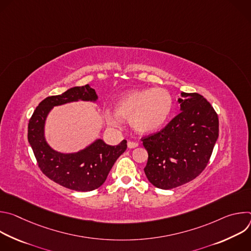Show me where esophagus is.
Segmentation results:
<instances>
[{"label": "esophagus", "mask_w": 251, "mask_h": 251, "mask_svg": "<svg viewBox=\"0 0 251 251\" xmlns=\"http://www.w3.org/2000/svg\"><path fill=\"white\" fill-rule=\"evenodd\" d=\"M138 143H136V142H131V141H129L128 142V144H127V146H128V148L129 149H133V148H136V147H138Z\"/></svg>", "instance_id": "esophagus-1"}]
</instances>
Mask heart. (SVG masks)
Returning <instances> with one entry per match:
<instances>
[{"mask_svg": "<svg viewBox=\"0 0 251 251\" xmlns=\"http://www.w3.org/2000/svg\"><path fill=\"white\" fill-rule=\"evenodd\" d=\"M172 109L173 98L166 89L133 90L124 94L116 102L115 115L106 113V121L111 126H118V117L121 120L129 121L136 132L146 134L159 129L169 118Z\"/></svg>", "mask_w": 251, "mask_h": 251, "instance_id": "1", "label": "heart"}]
</instances>
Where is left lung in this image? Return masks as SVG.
Here are the masks:
<instances>
[{"label": "left lung", "instance_id": "8db88e82", "mask_svg": "<svg viewBox=\"0 0 251 251\" xmlns=\"http://www.w3.org/2000/svg\"><path fill=\"white\" fill-rule=\"evenodd\" d=\"M181 111L161 131L143 138L149 182L170 190L196 178L206 167L219 138V117L199 93L182 92Z\"/></svg>", "mask_w": 251, "mask_h": 251}]
</instances>
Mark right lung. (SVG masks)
I'll return each instance as SVG.
<instances>
[{
    "label": "right lung",
    "mask_w": 251,
    "mask_h": 251,
    "mask_svg": "<svg viewBox=\"0 0 251 251\" xmlns=\"http://www.w3.org/2000/svg\"><path fill=\"white\" fill-rule=\"evenodd\" d=\"M97 99L89 84L69 88L62 94L44 99L28 123L27 140L42 172L56 184L77 192H90L103 185L116 160L127 149V141L110 146L102 139H96L78 152H57L46 140V120L54 106L79 100L96 102Z\"/></svg>",
    "instance_id": "right-lung-1"
}]
</instances>
